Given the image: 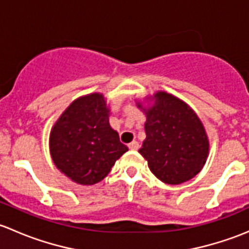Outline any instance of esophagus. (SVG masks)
Instances as JSON below:
<instances>
[{
  "instance_id": "34e87169",
  "label": "esophagus",
  "mask_w": 249,
  "mask_h": 249,
  "mask_svg": "<svg viewBox=\"0 0 249 249\" xmlns=\"http://www.w3.org/2000/svg\"><path fill=\"white\" fill-rule=\"evenodd\" d=\"M139 147L140 145H139V142H137V141H132L131 143H129V148L131 150H137L139 149Z\"/></svg>"
}]
</instances>
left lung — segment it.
<instances>
[{
	"mask_svg": "<svg viewBox=\"0 0 249 249\" xmlns=\"http://www.w3.org/2000/svg\"><path fill=\"white\" fill-rule=\"evenodd\" d=\"M145 99L153 105L137 102L147 118L141 155L161 182L177 185L192 179L205 166L210 150L202 122L189 105L169 92Z\"/></svg>",
	"mask_w": 249,
	"mask_h": 249,
	"instance_id": "8db88e82",
	"label": "left lung"
}]
</instances>
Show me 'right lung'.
I'll list each match as a JSON object with an SVG mask.
<instances>
[{"mask_svg":"<svg viewBox=\"0 0 249 249\" xmlns=\"http://www.w3.org/2000/svg\"><path fill=\"white\" fill-rule=\"evenodd\" d=\"M109 113L104 95L92 92L74 100L52 127L49 150L53 162L77 184L101 182L129 150L110 127Z\"/></svg>","mask_w":249,"mask_h":249,"instance_id":"add662e5","label":"right lung"}]
</instances>
